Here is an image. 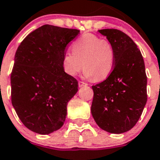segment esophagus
<instances>
[{
    "mask_svg": "<svg viewBox=\"0 0 160 160\" xmlns=\"http://www.w3.org/2000/svg\"><path fill=\"white\" fill-rule=\"evenodd\" d=\"M88 84L85 83V82H81V81H79L78 82V86L80 87V88H82V87H85L87 86Z\"/></svg>",
    "mask_w": 160,
    "mask_h": 160,
    "instance_id": "1",
    "label": "esophagus"
}]
</instances>
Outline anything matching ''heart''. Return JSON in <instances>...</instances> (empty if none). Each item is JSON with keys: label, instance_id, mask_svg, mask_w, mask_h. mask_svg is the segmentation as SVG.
Returning <instances> with one entry per match:
<instances>
[{"label": "heart", "instance_id": "1", "mask_svg": "<svg viewBox=\"0 0 160 160\" xmlns=\"http://www.w3.org/2000/svg\"><path fill=\"white\" fill-rule=\"evenodd\" d=\"M72 53L67 52L62 56V65L64 72L75 77L85 68L83 74L87 78L106 79L114 66V49L107 39L93 34H85L72 43Z\"/></svg>", "mask_w": 160, "mask_h": 160}]
</instances>
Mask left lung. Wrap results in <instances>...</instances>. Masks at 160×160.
I'll list each match as a JSON object with an SVG mask.
<instances>
[{
	"label": "left lung",
	"instance_id": "left-lung-1",
	"mask_svg": "<svg viewBox=\"0 0 160 160\" xmlns=\"http://www.w3.org/2000/svg\"><path fill=\"white\" fill-rule=\"evenodd\" d=\"M114 49V67L105 81L92 86L91 112L98 126L121 134L135 126L147 102L145 62L130 37L115 29H100Z\"/></svg>",
	"mask_w": 160,
	"mask_h": 160
}]
</instances>
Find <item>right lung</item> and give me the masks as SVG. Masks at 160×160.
<instances>
[{
    "mask_svg": "<svg viewBox=\"0 0 160 160\" xmlns=\"http://www.w3.org/2000/svg\"><path fill=\"white\" fill-rule=\"evenodd\" d=\"M80 30L44 25L25 37L18 47L11 75V102L29 130L48 135L59 130L68 102L78 83L62 68L68 44Z\"/></svg>",
    "mask_w": 160,
    "mask_h": 160,
    "instance_id": "right-lung-1",
    "label": "right lung"
}]
</instances>
